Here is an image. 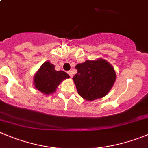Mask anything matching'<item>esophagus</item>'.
<instances>
[{
    "instance_id": "1",
    "label": "esophagus",
    "mask_w": 148,
    "mask_h": 148,
    "mask_svg": "<svg viewBox=\"0 0 148 148\" xmlns=\"http://www.w3.org/2000/svg\"><path fill=\"white\" fill-rule=\"evenodd\" d=\"M67 73H68V74H69V75H70V78H73V73H72L71 71H68V72H67Z\"/></svg>"
}]
</instances>
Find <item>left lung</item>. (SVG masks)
I'll use <instances>...</instances> for the list:
<instances>
[{
    "instance_id": "left-lung-1",
    "label": "left lung",
    "mask_w": 148,
    "mask_h": 148,
    "mask_svg": "<svg viewBox=\"0 0 148 148\" xmlns=\"http://www.w3.org/2000/svg\"><path fill=\"white\" fill-rule=\"evenodd\" d=\"M78 73L73 78L79 95L92 101L105 97L116 78L113 67L107 61L99 59L86 60L75 66Z\"/></svg>"
}]
</instances>
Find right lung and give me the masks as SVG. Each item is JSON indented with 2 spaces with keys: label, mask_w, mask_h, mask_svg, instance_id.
Listing matches in <instances>:
<instances>
[{
  "label": "right lung",
  "mask_w": 148,
  "mask_h": 148,
  "mask_svg": "<svg viewBox=\"0 0 148 148\" xmlns=\"http://www.w3.org/2000/svg\"><path fill=\"white\" fill-rule=\"evenodd\" d=\"M70 78L62 70L57 71L54 65L46 62L36 73L34 77L35 87L45 94H49L56 91L59 84L64 79Z\"/></svg>",
  "instance_id": "right-lung-1"
}]
</instances>
